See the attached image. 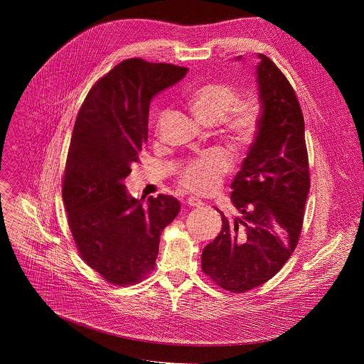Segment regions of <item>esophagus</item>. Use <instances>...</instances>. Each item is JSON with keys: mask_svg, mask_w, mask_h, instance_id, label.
<instances>
[{"mask_svg": "<svg viewBox=\"0 0 364 364\" xmlns=\"http://www.w3.org/2000/svg\"><path fill=\"white\" fill-rule=\"evenodd\" d=\"M187 204H188V205H193V207H200V205L203 204V201H201L200 198H197V197L191 196V197H188V198H187Z\"/></svg>", "mask_w": 364, "mask_h": 364, "instance_id": "1", "label": "esophagus"}]
</instances>
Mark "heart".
Masks as SVG:
<instances>
[{
	"instance_id": "heart-1",
	"label": "heart",
	"mask_w": 364,
	"mask_h": 364,
	"mask_svg": "<svg viewBox=\"0 0 364 364\" xmlns=\"http://www.w3.org/2000/svg\"><path fill=\"white\" fill-rule=\"evenodd\" d=\"M188 105L204 124L222 121V131L237 146L250 144L257 131L261 117L257 103L252 99H237L236 89L228 83L209 82L198 86L188 96ZM229 167L228 152L213 149L187 164L180 176V184L194 193H210Z\"/></svg>"
}]
</instances>
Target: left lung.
Returning a JSON list of instances; mask_svg holds the SVG:
<instances>
[{"mask_svg":"<svg viewBox=\"0 0 364 364\" xmlns=\"http://www.w3.org/2000/svg\"><path fill=\"white\" fill-rule=\"evenodd\" d=\"M257 58L261 117L230 186L236 215L219 210L222 230L201 253L203 272L237 294L265 284L288 261L299 239L309 191L299 102L277 65L261 53Z\"/></svg>","mask_w":364,"mask_h":364,"instance_id":"1","label":"left lung"}]
</instances>
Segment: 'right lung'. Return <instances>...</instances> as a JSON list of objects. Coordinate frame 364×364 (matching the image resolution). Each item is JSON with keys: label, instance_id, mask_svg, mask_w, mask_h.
I'll use <instances>...</instances> for the list:
<instances>
[{"label": "right lung", "instance_id": "1", "mask_svg": "<svg viewBox=\"0 0 364 364\" xmlns=\"http://www.w3.org/2000/svg\"><path fill=\"white\" fill-rule=\"evenodd\" d=\"M187 68L128 59L99 79L79 109L63 177L69 226L83 261L114 285L141 281L155 265L161 232L180 201L136 200L124 180L148 139L152 97L178 83Z\"/></svg>", "mask_w": 364, "mask_h": 364}]
</instances>
